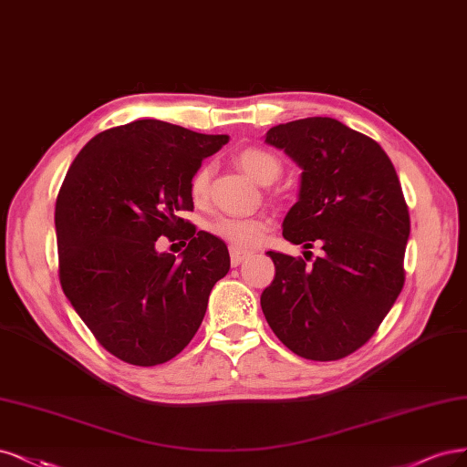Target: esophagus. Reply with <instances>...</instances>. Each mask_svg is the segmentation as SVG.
Instances as JSON below:
<instances>
[{"mask_svg": "<svg viewBox=\"0 0 467 467\" xmlns=\"http://www.w3.org/2000/svg\"><path fill=\"white\" fill-rule=\"evenodd\" d=\"M229 252H231V264H233L234 267L243 264V262L248 258V255L252 254L250 250H243V248H236V246H231Z\"/></svg>", "mask_w": 467, "mask_h": 467, "instance_id": "obj_1", "label": "esophagus"}]
</instances>
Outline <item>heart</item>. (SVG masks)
<instances>
[{"label": "heart", "instance_id": "1", "mask_svg": "<svg viewBox=\"0 0 467 467\" xmlns=\"http://www.w3.org/2000/svg\"><path fill=\"white\" fill-rule=\"evenodd\" d=\"M238 167L262 184H272L283 171L281 159L264 147H243L234 155ZM212 182V164H202L190 178V198L193 203H203ZM207 231L227 240L236 248H248L258 244L267 231V219L264 217H227L221 215L207 224Z\"/></svg>", "mask_w": 467, "mask_h": 467}]
</instances>
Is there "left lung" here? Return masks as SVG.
Returning a JSON list of instances; mask_svg holds the SVG:
<instances>
[{"label":"left lung","mask_w":467,"mask_h":467,"mask_svg":"<svg viewBox=\"0 0 467 467\" xmlns=\"http://www.w3.org/2000/svg\"><path fill=\"white\" fill-rule=\"evenodd\" d=\"M265 141L300 169L298 202L283 221L293 244L324 254L267 252L275 279L262 310L283 345L310 360H337L376 334L403 289L410 212L384 149L334 118L279 124Z\"/></svg>","instance_id":"8db88e82"}]
</instances>
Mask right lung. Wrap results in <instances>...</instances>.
Listing matches in <instances>:
<instances>
[{
    "label": "right lung",
    "instance_id": "add662e5",
    "mask_svg": "<svg viewBox=\"0 0 467 467\" xmlns=\"http://www.w3.org/2000/svg\"><path fill=\"white\" fill-rule=\"evenodd\" d=\"M229 135L161 119L104 130L75 157L56 200L57 274L71 306L104 349L138 367L167 363L198 332L227 244L180 217L190 178ZM188 242L178 261L156 238Z\"/></svg>",
    "mask_w": 467,
    "mask_h": 467
}]
</instances>
